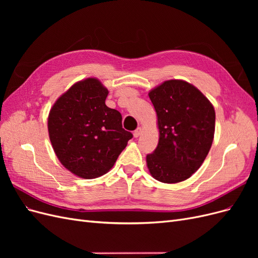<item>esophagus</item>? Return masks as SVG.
<instances>
[{
	"mask_svg": "<svg viewBox=\"0 0 258 258\" xmlns=\"http://www.w3.org/2000/svg\"><path fill=\"white\" fill-rule=\"evenodd\" d=\"M141 134H142V129L139 127V128H137V130H135L134 136H135V138H138V137L141 136Z\"/></svg>",
	"mask_w": 258,
	"mask_h": 258,
	"instance_id": "esophagus-1",
	"label": "esophagus"
}]
</instances>
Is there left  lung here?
Segmentation results:
<instances>
[{"instance_id":"1","label":"left lung","mask_w":258,"mask_h":258,"mask_svg":"<svg viewBox=\"0 0 258 258\" xmlns=\"http://www.w3.org/2000/svg\"><path fill=\"white\" fill-rule=\"evenodd\" d=\"M159 142L146 156L147 168L162 183L185 181L200 168L213 142L215 111L191 84L170 80L151 90Z\"/></svg>"}]
</instances>
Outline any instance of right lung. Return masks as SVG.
Wrapping results in <instances>:
<instances>
[{"label":"right lung","instance_id":"add662e5","mask_svg":"<svg viewBox=\"0 0 258 258\" xmlns=\"http://www.w3.org/2000/svg\"><path fill=\"white\" fill-rule=\"evenodd\" d=\"M107 89L97 79L74 84L53 104L49 139L58 159L83 178L105 174L134 137L122 129L121 114L105 105Z\"/></svg>","mask_w":258,"mask_h":258}]
</instances>
